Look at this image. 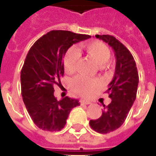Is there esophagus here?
Returning a JSON list of instances; mask_svg holds the SVG:
<instances>
[{
  "instance_id": "1",
  "label": "esophagus",
  "mask_w": 156,
  "mask_h": 156,
  "mask_svg": "<svg viewBox=\"0 0 156 156\" xmlns=\"http://www.w3.org/2000/svg\"><path fill=\"white\" fill-rule=\"evenodd\" d=\"M80 103L83 104V105H90V104H91L90 101H88V100L85 99H80Z\"/></svg>"
}]
</instances>
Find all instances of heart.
<instances>
[{
    "label": "heart",
    "mask_w": 156,
    "mask_h": 156,
    "mask_svg": "<svg viewBox=\"0 0 156 156\" xmlns=\"http://www.w3.org/2000/svg\"><path fill=\"white\" fill-rule=\"evenodd\" d=\"M83 49L87 56L93 59L97 65L104 66L109 60L110 51L105 43L98 41H91L83 46ZM80 52L77 47L73 46L68 49L64 58V69L67 73H73L76 71ZM100 81L97 78H89L83 75H78L71 81V88L77 94L88 97L92 94L99 84Z\"/></svg>",
    "instance_id": "obj_1"
}]
</instances>
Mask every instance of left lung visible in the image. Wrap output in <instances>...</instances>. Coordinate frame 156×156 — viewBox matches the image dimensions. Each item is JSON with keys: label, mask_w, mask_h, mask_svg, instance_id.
I'll use <instances>...</instances> for the list:
<instances>
[{"label": "left lung", "mask_w": 156, "mask_h": 156, "mask_svg": "<svg viewBox=\"0 0 156 156\" xmlns=\"http://www.w3.org/2000/svg\"><path fill=\"white\" fill-rule=\"evenodd\" d=\"M96 38L112 47L116 60L115 74L106 91L111 102L107 106L104 105L98 119L90 121L93 130L107 134L117 129L125 121L136 98L139 76L135 59L123 44L111 35H96Z\"/></svg>", "instance_id": "1"}]
</instances>
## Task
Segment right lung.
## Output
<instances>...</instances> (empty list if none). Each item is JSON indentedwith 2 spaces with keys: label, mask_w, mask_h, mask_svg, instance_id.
<instances>
[{
  "label": "right lung",
  "mask_w": 156,
  "mask_h": 156,
  "mask_svg": "<svg viewBox=\"0 0 156 156\" xmlns=\"http://www.w3.org/2000/svg\"><path fill=\"white\" fill-rule=\"evenodd\" d=\"M90 35L52 30L30 48L20 73L21 95L26 108L36 126L46 131H59L65 127L78 99L66 97L57 100L53 85L64 75L63 58L69 47Z\"/></svg>",
  "instance_id": "1"
}]
</instances>
